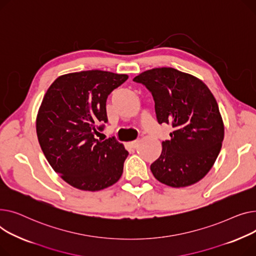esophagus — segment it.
<instances>
[{
	"label": "esophagus",
	"instance_id": "esophagus-1",
	"mask_svg": "<svg viewBox=\"0 0 256 256\" xmlns=\"http://www.w3.org/2000/svg\"><path fill=\"white\" fill-rule=\"evenodd\" d=\"M129 144H130V146H131V148H138V144H140V140H133V142H129Z\"/></svg>",
	"mask_w": 256,
	"mask_h": 256
}]
</instances>
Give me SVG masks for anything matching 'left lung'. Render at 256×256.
I'll use <instances>...</instances> for the list:
<instances>
[{
  "instance_id": "left-lung-1",
  "label": "left lung",
  "mask_w": 256,
  "mask_h": 256,
  "mask_svg": "<svg viewBox=\"0 0 256 256\" xmlns=\"http://www.w3.org/2000/svg\"><path fill=\"white\" fill-rule=\"evenodd\" d=\"M133 80L152 93L158 123L174 128L151 164L153 176L174 188L198 183L213 168L224 138L214 95L200 78L170 67L144 71Z\"/></svg>"
}]
</instances>
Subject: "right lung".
I'll return each mask as SVG.
<instances>
[{
    "instance_id": "obj_1",
    "label": "right lung",
    "mask_w": 256,
    "mask_h": 256,
    "mask_svg": "<svg viewBox=\"0 0 256 256\" xmlns=\"http://www.w3.org/2000/svg\"><path fill=\"white\" fill-rule=\"evenodd\" d=\"M127 80L110 71L73 72L58 76L45 93L36 118L38 142L52 170L72 187L99 191L121 178L124 144L95 134L98 123L108 122V95Z\"/></svg>"
}]
</instances>
